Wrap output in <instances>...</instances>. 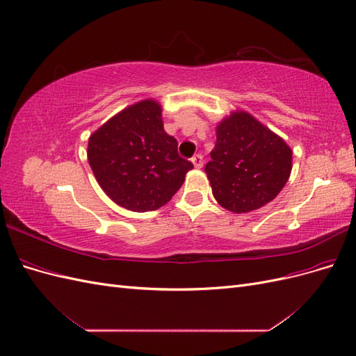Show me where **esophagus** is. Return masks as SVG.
Masks as SVG:
<instances>
[{
    "instance_id": "1",
    "label": "esophagus",
    "mask_w": 356,
    "mask_h": 356,
    "mask_svg": "<svg viewBox=\"0 0 356 356\" xmlns=\"http://www.w3.org/2000/svg\"><path fill=\"white\" fill-rule=\"evenodd\" d=\"M191 163L195 165V168L200 169L203 166V156L202 154H195L191 157Z\"/></svg>"
}]
</instances>
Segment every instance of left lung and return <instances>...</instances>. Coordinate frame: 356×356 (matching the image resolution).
<instances>
[{
    "instance_id": "8db88e82",
    "label": "left lung",
    "mask_w": 356,
    "mask_h": 356,
    "mask_svg": "<svg viewBox=\"0 0 356 356\" xmlns=\"http://www.w3.org/2000/svg\"><path fill=\"white\" fill-rule=\"evenodd\" d=\"M293 169V152L250 113L236 111L217 126V143L204 166L212 195L234 213L272 202Z\"/></svg>"
}]
</instances>
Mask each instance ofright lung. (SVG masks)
I'll list each match as a JSON object with an SVG mask.
<instances>
[{
    "mask_svg": "<svg viewBox=\"0 0 356 356\" xmlns=\"http://www.w3.org/2000/svg\"><path fill=\"white\" fill-rule=\"evenodd\" d=\"M88 159L105 195L134 212L163 207L193 169L165 132L161 106L153 99L127 106L93 132Z\"/></svg>",
    "mask_w": 356,
    "mask_h": 356,
    "instance_id": "1",
    "label": "right lung"
}]
</instances>
